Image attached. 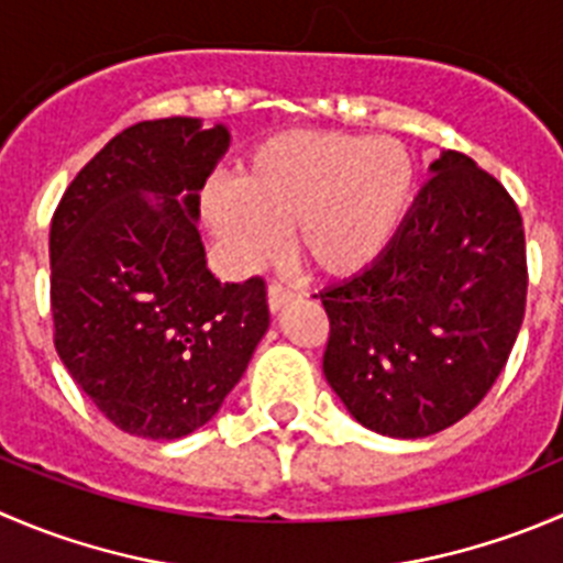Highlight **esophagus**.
I'll return each mask as SVG.
<instances>
[{"label": "esophagus", "instance_id": "1", "mask_svg": "<svg viewBox=\"0 0 563 563\" xmlns=\"http://www.w3.org/2000/svg\"><path fill=\"white\" fill-rule=\"evenodd\" d=\"M297 297V291H291V288H286L283 283H269V291H266V299H269V308L272 310H280L286 308L291 299Z\"/></svg>", "mask_w": 563, "mask_h": 563}]
</instances>
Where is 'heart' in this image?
<instances>
[{
  "mask_svg": "<svg viewBox=\"0 0 563 563\" xmlns=\"http://www.w3.org/2000/svg\"><path fill=\"white\" fill-rule=\"evenodd\" d=\"M418 192V162L393 136L283 131L255 145L231 187L206 192L214 236L242 269L291 253L321 277H352L387 253Z\"/></svg>",
  "mask_w": 563,
  "mask_h": 563,
  "instance_id": "b5f03b06",
  "label": "heart"
}]
</instances>
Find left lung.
<instances>
[{
	"label": "left lung",
	"mask_w": 563,
	"mask_h": 563,
	"mask_svg": "<svg viewBox=\"0 0 563 563\" xmlns=\"http://www.w3.org/2000/svg\"><path fill=\"white\" fill-rule=\"evenodd\" d=\"M526 294L517 203L471 156L445 151L387 253L319 294L327 382L371 432H443L504 371Z\"/></svg>",
	"instance_id": "8db88e82"
}]
</instances>
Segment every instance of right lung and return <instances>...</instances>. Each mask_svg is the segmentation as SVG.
Here are the masks:
<instances>
[{
  "label": "right lung",
  "instance_id": "right-lung-1",
  "mask_svg": "<svg viewBox=\"0 0 563 563\" xmlns=\"http://www.w3.org/2000/svg\"><path fill=\"white\" fill-rule=\"evenodd\" d=\"M225 148V125L134 123L76 173L52 217L54 349L79 390L134 438L203 427L269 327L264 277L217 280L195 222Z\"/></svg>",
  "mask_w": 563,
  "mask_h": 563
}]
</instances>
